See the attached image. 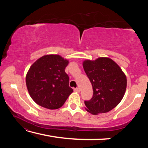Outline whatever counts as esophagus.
<instances>
[{
  "instance_id": "obj_1",
  "label": "esophagus",
  "mask_w": 148,
  "mask_h": 148,
  "mask_svg": "<svg viewBox=\"0 0 148 148\" xmlns=\"http://www.w3.org/2000/svg\"><path fill=\"white\" fill-rule=\"evenodd\" d=\"M74 91L77 92H80V89L79 88H76L74 89Z\"/></svg>"
}]
</instances>
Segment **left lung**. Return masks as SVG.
Masks as SVG:
<instances>
[{"label":"left lung","instance_id":"left-lung-1","mask_svg":"<svg viewBox=\"0 0 148 148\" xmlns=\"http://www.w3.org/2000/svg\"><path fill=\"white\" fill-rule=\"evenodd\" d=\"M83 67L91 82L93 95L85 101L92 115L106 113L118 105L127 88V77L116 62L108 57L85 60Z\"/></svg>","mask_w":148,"mask_h":148}]
</instances>
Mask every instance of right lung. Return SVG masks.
Masks as SVG:
<instances>
[{
	"instance_id": "1",
	"label": "right lung",
	"mask_w": 148,
	"mask_h": 148,
	"mask_svg": "<svg viewBox=\"0 0 148 148\" xmlns=\"http://www.w3.org/2000/svg\"><path fill=\"white\" fill-rule=\"evenodd\" d=\"M69 60L59 55H46L32 64L26 75V85L32 99L45 108H61L72 92L64 69Z\"/></svg>"
}]
</instances>
